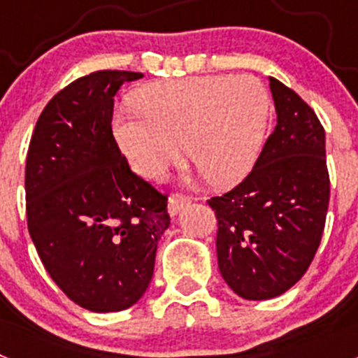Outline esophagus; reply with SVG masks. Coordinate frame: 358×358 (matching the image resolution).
Returning a JSON list of instances; mask_svg holds the SVG:
<instances>
[{
    "mask_svg": "<svg viewBox=\"0 0 358 358\" xmlns=\"http://www.w3.org/2000/svg\"><path fill=\"white\" fill-rule=\"evenodd\" d=\"M188 199L182 197V195H172V197L169 199V213L170 217H177L179 215V211L182 210V208L188 204Z\"/></svg>",
    "mask_w": 358,
    "mask_h": 358,
    "instance_id": "34e87169",
    "label": "esophagus"
}]
</instances>
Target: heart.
<instances>
[{
  "mask_svg": "<svg viewBox=\"0 0 358 358\" xmlns=\"http://www.w3.org/2000/svg\"><path fill=\"white\" fill-rule=\"evenodd\" d=\"M134 100L138 113H116L113 129L132 169L145 177L176 163L182 143L206 182L229 188L251 173L264 150L271 102L248 75L154 82Z\"/></svg>",
  "mask_w": 358,
  "mask_h": 358,
  "instance_id": "obj_1",
  "label": "heart"
}]
</instances>
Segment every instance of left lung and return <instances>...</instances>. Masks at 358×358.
I'll use <instances>...</instances> for the list:
<instances>
[{"label":"left lung","instance_id":"8db88e82","mask_svg":"<svg viewBox=\"0 0 358 358\" xmlns=\"http://www.w3.org/2000/svg\"><path fill=\"white\" fill-rule=\"evenodd\" d=\"M276 127L236 188L208 201L218 220V268L243 299L281 296L306 273L321 243L330 177L315 113L268 77Z\"/></svg>","mask_w":358,"mask_h":358}]
</instances>
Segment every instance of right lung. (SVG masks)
<instances>
[{
	"label": "right lung",
	"instance_id": "1",
	"mask_svg": "<svg viewBox=\"0 0 358 358\" xmlns=\"http://www.w3.org/2000/svg\"><path fill=\"white\" fill-rule=\"evenodd\" d=\"M141 73L103 69L66 85L41 113L24 172L31 242L59 289L98 314L141 299L169 229V199L136 176L110 122L115 94Z\"/></svg>",
	"mask_w": 358,
	"mask_h": 358
}]
</instances>
